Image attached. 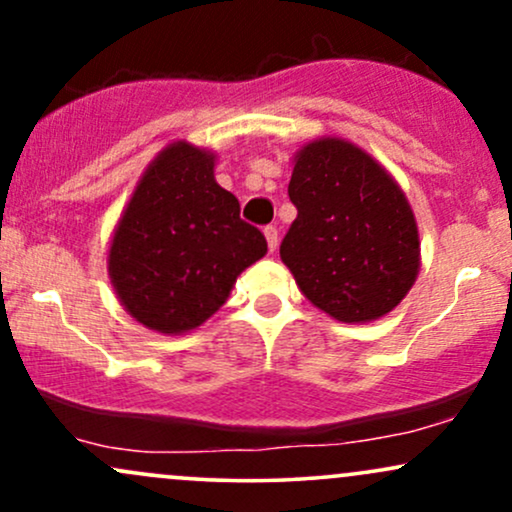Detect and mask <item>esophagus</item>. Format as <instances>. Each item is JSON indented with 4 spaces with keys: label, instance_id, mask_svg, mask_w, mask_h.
Returning <instances> with one entry per match:
<instances>
[{
    "label": "esophagus",
    "instance_id": "esophagus-1",
    "mask_svg": "<svg viewBox=\"0 0 512 512\" xmlns=\"http://www.w3.org/2000/svg\"><path fill=\"white\" fill-rule=\"evenodd\" d=\"M264 238H267V245H269V250H276V245H279V231H276L274 226H267L264 228Z\"/></svg>",
    "mask_w": 512,
    "mask_h": 512
}]
</instances>
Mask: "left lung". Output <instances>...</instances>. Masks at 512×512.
Listing matches in <instances>:
<instances>
[{"label": "left lung", "mask_w": 512, "mask_h": 512, "mask_svg": "<svg viewBox=\"0 0 512 512\" xmlns=\"http://www.w3.org/2000/svg\"><path fill=\"white\" fill-rule=\"evenodd\" d=\"M289 197L298 216L281 262L315 308L370 322L402 303L421 267L419 228L375 158L344 139H315L293 158Z\"/></svg>", "instance_id": "8db88e82"}]
</instances>
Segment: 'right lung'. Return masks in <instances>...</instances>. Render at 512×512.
I'll list each match as a JSON object with an SVG mask.
<instances>
[{
    "label": "right lung",
    "mask_w": 512,
    "mask_h": 512,
    "mask_svg": "<svg viewBox=\"0 0 512 512\" xmlns=\"http://www.w3.org/2000/svg\"><path fill=\"white\" fill-rule=\"evenodd\" d=\"M214 158L187 142L166 146L115 228L110 281L127 313L154 332L195 330L267 252L260 228L240 219L238 199L214 180Z\"/></svg>",
    "instance_id": "1"
}]
</instances>
